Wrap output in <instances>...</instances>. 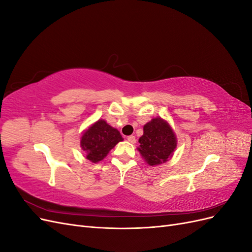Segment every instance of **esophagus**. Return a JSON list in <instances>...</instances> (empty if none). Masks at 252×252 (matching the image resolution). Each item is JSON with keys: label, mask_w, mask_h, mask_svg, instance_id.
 I'll list each match as a JSON object with an SVG mask.
<instances>
[{"label": "esophagus", "mask_w": 252, "mask_h": 252, "mask_svg": "<svg viewBox=\"0 0 252 252\" xmlns=\"http://www.w3.org/2000/svg\"><path fill=\"white\" fill-rule=\"evenodd\" d=\"M127 140H128V142H129V143H131V144H134V143L136 142V140H135V136H134V135H129L128 138H127Z\"/></svg>", "instance_id": "1"}]
</instances>
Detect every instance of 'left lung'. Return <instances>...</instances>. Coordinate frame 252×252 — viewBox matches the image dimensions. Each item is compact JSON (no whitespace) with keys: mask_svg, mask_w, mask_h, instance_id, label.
Returning <instances> with one entry per match:
<instances>
[{"mask_svg":"<svg viewBox=\"0 0 252 252\" xmlns=\"http://www.w3.org/2000/svg\"><path fill=\"white\" fill-rule=\"evenodd\" d=\"M139 143L138 150L150 166L166 163L177 148V138L172 128L161 118L152 119L144 125V133Z\"/></svg>","mask_w":252,"mask_h":252,"instance_id":"8db88e82","label":"left lung"}]
</instances>
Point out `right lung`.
<instances>
[{
  "mask_svg": "<svg viewBox=\"0 0 252 252\" xmlns=\"http://www.w3.org/2000/svg\"><path fill=\"white\" fill-rule=\"evenodd\" d=\"M121 141L123 138L118 129L108 125L104 120H98L82 134L81 147L85 151L87 159L97 163Z\"/></svg>",
  "mask_w": 252,
  "mask_h": 252,
  "instance_id": "add662e5",
  "label": "right lung"
}]
</instances>
